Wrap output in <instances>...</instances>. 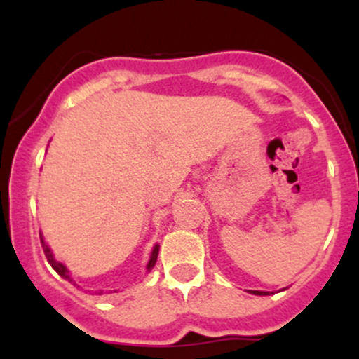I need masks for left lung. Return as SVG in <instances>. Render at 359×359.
Segmentation results:
<instances>
[{"mask_svg":"<svg viewBox=\"0 0 359 359\" xmlns=\"http://www.w3.org/2000/svg\"><path fill=\"white\" fill-rule=\"evenodd\" d=\"M251 294H255V295H266V292H259V290H251Z\"/></svg>","mask_w":359,"mask_h":359,"instance_id":"1","label":"left lung"}]
</instances>
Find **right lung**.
Returning <instances> with one entry per match:
<instances>
[{
	"instance_id": "obj_1",
	"label": "right lung",
	"mask_w": 359,
	"mask_h": 359,
	"mask_svg": "<svg viewBox=\"0 0 359 359\" xmlns=\"http://www.w3.org/2000/svg\"><path fill=\"white\" fill-rule=\"evenodd\" d=\"M40 240H42V236H40ZM42 248H43V251H45V257H47L48 263H50V265H52V269L55 270L57 273L60 275V277H64V278L71 280V277H69V271H67V269H65V266L62 265V263L55 262V259H53V257H52V251L48 250V246L45 245V241H43V240H42ZM156 255H158V245L155 246L154 251H151V258H150V262H148V265H147V269H148V270H150L151 266L155 265V262H156ZM71 282H72V280H71Z\"/></svg>"
}]
</instances>
